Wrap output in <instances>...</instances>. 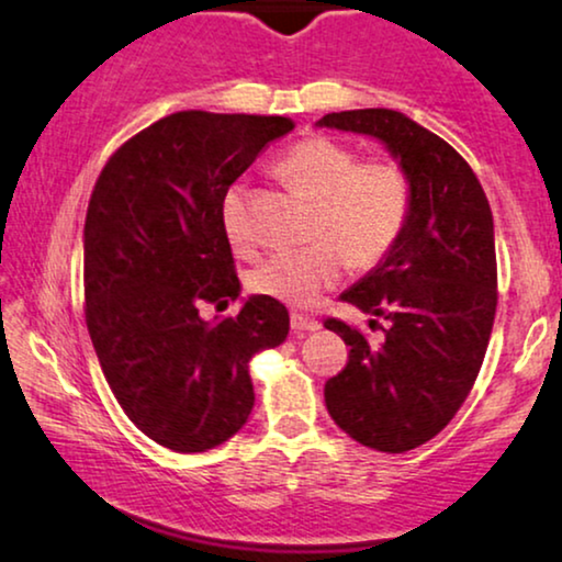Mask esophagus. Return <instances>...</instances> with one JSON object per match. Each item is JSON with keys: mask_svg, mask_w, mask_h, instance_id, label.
<instances>
[{"mask_svg": "<svg viewBox=\"0 0 562 562\" xmlns=\"http://www.w3.org/2000/svg\"><path fill=\"white\" fill-rule=\"evenodd\" d=\"M290 327H293L295 335H303V333H316V329H319L322 324L316 322V319H311V316L293 314V316H290Z\"/></svg>", "mask_w": 562, "mask_h": 562, "instance_id": "obj_1", "label": "esophagus"}]
</instances>
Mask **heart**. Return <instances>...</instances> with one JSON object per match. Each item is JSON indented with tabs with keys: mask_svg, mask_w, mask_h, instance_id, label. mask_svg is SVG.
Returning <instances> with one entry per match:
<instances>
[{
	"mask_svg": "<svg viewBox=\"0 0 562 562\" xmlns=\"http://www.w3.org/2000/svg\"><path fill=\"white\" fill-rule=\"evenodd\" d=\"M277 172L314 201L306 248L277 254L248 274V288L288 306H314L340 282L346 261L353 269L380 263L401 238L411 214V180L392 157L361 159L327 135H311L277 161ZM248 193L233 186L222 204V222L233 248L251 254L256 238L246 220Z\"/></svg>",
	"mask_w": 562,
	"mask_h": 562,
	"instance_id": "1",
	"label": "heart"
}]
</instances>
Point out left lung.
<instances>
[{
    "instance_id": "8db88e82",
    "label": "left lung",
    "mask_w": 562,
    "mask_h": 562,
    "mask_svg": "<svg viewBox=\"0 0 562 562\" xmlns=\"http://www.w3.org/2000/svg\"><path fill=\"white\" fill-rule=\"evenodd\" d=\"M316 125L382 140L408 172L401 238L340 295L387 319L384 337L369 342L346 322H324L350 346L346 369L324 384V403L356 442L414 450L448 427L482 369L497 308L490 201L469 161L403 112H333Z\"/></svg>"
}]
</instances>
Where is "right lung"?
I'll return each instance as SVG.
<instances>
[{
    "instance_id": "obj_1",
    "label": "right lung",
    "mask_w": 562,
    "mask_h": 562,
    "mask_svg": "<svg viewBox=\"0 0 562 562\" xmlns=\"http://www.w3.org/2000/svg\"><path fill=\"white\" fill-rule=\"evenodd\" d=\"M263 114L175 112L125 140L101 170L83 227L86 324L127 418L175 452H204L248 422V361L285 342L288 308L240 295L222 204L261 148L293 131Z\"/></svg>"
}]
</instances>
